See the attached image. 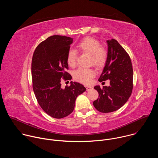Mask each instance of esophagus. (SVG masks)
Returning <instances> with one entry per match:
<instances>
[{
	"instance_id": "esophagus-1",
	"label": "esophagus",
	"mask_w": 158,
	"mask_h": 158,
	"mask_svg": "<svg viewBox=\"0 0 158 158\" xmlns=\"http://www.w3.org/2000/svg\"><path fill=\"white\" fill-rule=\"evenodd\" d=\"M85 87H86V91H90V90H91L93 89V87L90 86V85H86Z\"/></svg>"
}]
</instances>
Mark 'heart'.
<instances>
[{"mask_svg": "<svg viewBox=\"0 0 158 158\" xmlns=\"http://www.w3.org/2000/svg\"><path fill=\"white\" fill-rule=\"evenodd\" d=\"M79 50L82 53L90 54V63L98 67L103 66L107 61L108 57L107 49L101 46L100 42L93 37H87L83 39L77 44ZM77 52L74 49H70L67 55V62L71 67L76 65ZM96 75V72L93 69L79 68L74 73V78L76 81L84 84H89Z\"/></svg>", "mask_w": 158, "mask_h": 158, "instance_id": "b5f03b06", "label": "heart"}]
</instances>
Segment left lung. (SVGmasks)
I'll use <instances>...</instances> for the list:
<instances>
[{
	"mask_svg": "<svg viewBox=\"0 0 158 158\" xmlns=\"http://www.w3.org/2000/svg\"><path fill=\"white\" fill-rule=\"evenodd\" d=\"M108 57L99 82L110 81L109 86L94 89L99 93V98L93 102L94 107L103 113L111 112L120 109L127 101L133 88V71L129 54L114 39L107 40Z\"/></svg>",
	"mask_w": 158,
	"mask_h": 158,
	"instance_id": "obj_1",
	"label": "left lung"
}]
</instances>
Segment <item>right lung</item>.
<instances>
[{"instance_id": "right-lung-1", "label": "right lung", "mask_w": 158, "mask_h": 158, "mask_svg": "<svg viewBox=\"0 0 158 158\" xmlns=\"http://www.w3.org/2000/svg\"><path fill=\"white\" fill-rule=\"evenodd\" d=\"M73 39L52 35L40 42L35 48L32 59L31 71L33 90L43 110L50 116L61 119L72 113L77 97L85 87L71 82L69 86L61 87L60 81H71L67 55Z\"/></svg>"}]
</instances>
